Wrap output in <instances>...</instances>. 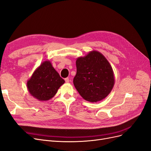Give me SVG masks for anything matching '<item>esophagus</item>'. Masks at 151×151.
<instances>
[{
    "label": "esophagus",
    "mask_w": 151,
    "mask_h": 151,
    "mask_svg": "<svg viewBox=\"0 0 151 151\" xmlns=\"http://www.w3.org/2000/svg\"><path fill=\"white\" fill-rule=\"evenodd\" d=\"M65 82H66L67 83H68L69 82H70V80H69V79L68 78H65Z\"/></svg>",
    "instance_id": "esophagus-1"
}]
</instances>
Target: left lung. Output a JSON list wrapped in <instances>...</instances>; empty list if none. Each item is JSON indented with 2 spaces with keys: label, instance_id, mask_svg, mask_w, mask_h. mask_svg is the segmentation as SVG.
<instances>
[{
  "label": "left lung",
  "instance_id": "8db88e82",
  "mask_svg": "<svg viewBox=\"0 0 151 151\" xmlns=\"http://www.w3.org/2000/svg\"><path fill=\"white\" fill-rule=\"evenodd\" d=\"M76 65L73 84L84 100L97 102L110 93L115 84L114 71L101 52L92 50L85 56L77 58Z\"/></svg>",
  "mask_w": 151,
  "mask_h": 151
}]
</instances>
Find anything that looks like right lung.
Returning <instances> with one entry per match:
<instances>
[{
    "label": "right lung",
    "mask_w": 151,
    "mask_h": 151,
    "mask_svg": "<svg viewBox=\"0 0 151 151\" xmlns=\"http://www.w3.org/2000/svg\"><path fill=\"white\" fill-rule=\"evenodd\" d=\"M65 80L49 60L43 62L27 81V89L31 96L40 101L51 99Z\"/></svg>",
    "instance_id": "1"
}]
</instances>
